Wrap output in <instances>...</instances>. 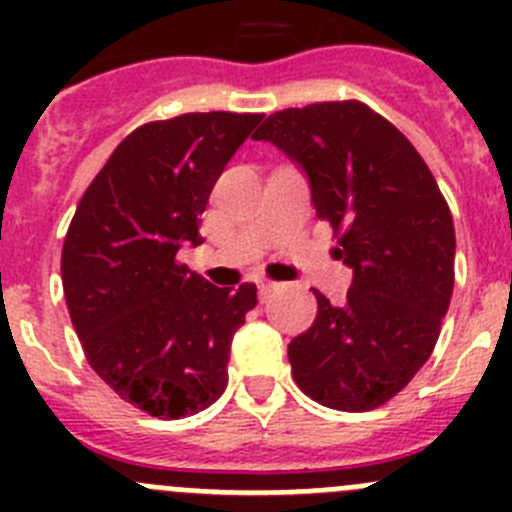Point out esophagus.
<instances>
[{
	"label": "esophagus",
	"mask_w": 512,
	"mask_h": 512,
	"mask_svg": "<svg viewBox=\"0 0 512 512\" xmlns=\"http://www.w3.org/2000/svg\"><path fill=\"white\" fill-rule=\"evenodd\" d=\"M256 287H259V295H261V300H264L266 295H271V292H274V289H277V282H269V279H256Z\"/></svg>",
	"instance_id": "1"
}]
</instances>
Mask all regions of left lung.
<instances>
[{"label":"left lung","instance_id":"obj_1","mask_svg":"<svg viewBox=\"0 0 512 512\" xmlns=\"http://www.w3.org/2000/svg\"><path fill=\"white\" fill-rule=\"evenodd\" d=\"M253 138L305 174L318 217L341 233L336 259L354 271L341 305L315 292V323L287 348L292 377L325 408H379L428 361L449 310V205L413 143L361 102L279 110Z\"/></svg>","mask_w":512,"mask_h":512}]
</instances>
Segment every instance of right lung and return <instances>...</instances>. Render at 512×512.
Returning <instances> with one entry per match:
<instances>
[{"mask_svg":"<svg viewBox=\"0 0 512 512\" xmlns=\"http://www.w3.org/2000/svg\"><path fill=\"white\" fill-rule=\"evenodd\" d=\"M264 115L189 112L122 140L81 197L61 253L63 295L94 372L135 408L184 418L228 387L230 343L256 284L215 287L176 261Z\"/></svg>","mask_w":512,"mask_h":512,"instance_id":"obj_1","label":"right lung"}]
</instances>
